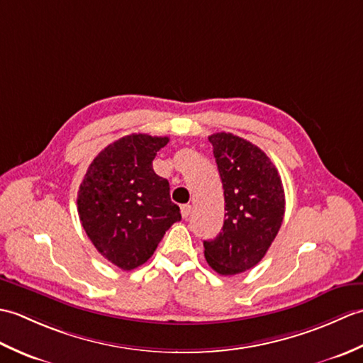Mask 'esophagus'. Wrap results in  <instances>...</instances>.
<instances>
[{
    "mask_svg": "<svg viewBox=\"0 0 363 363\" xmlns=\"http://www.w3.org/2000/svg\"><path fill=\"white\" fill-rule=\"evenodd\" d=\"M190 213H191V206L190 204L181 206V215H182L184 220H187L190 217Z\"/></svg>",
    "mask_w": 363,
    "mask_h": 363,
    "instance_id": "esophagus-1",
    "label": "esophagus"
}]
</instances>
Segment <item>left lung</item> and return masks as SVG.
I'll return each mask as SVG.
<instances>
[{"label": "left lung", "instance_id": "1", "mask_svg": "<svg viewBox=\"0 0 363 363\" xmlns=\"http://www.w3.org/2000/svg\"><path fill=\"white\" fill-rule=\"evenodd\" d=\"M225 190V223L204 257L223 276L243 273L265 256L284 220L281 176L256 145L229 133L209 135Z\"/></svg>", "mask_w": 363, "mask_h": 363}]
</instances>
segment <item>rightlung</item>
<instances>
[{
	"label": "right lung",
	"mask_w": 363,
	"mask_h": 363,
	"mask_svg": "<svg viewBox=\"0 0 363 363\" xmlns=\"http://www.w3.org/2000/svg\"><path fill=\"white\" fill-rule=\"evenodd\" d=\"M168 137L130 134L115 140L89 165L78 191V213L98 252L129 272L148 260L179 207L169 184L152 169Z\"/></svg>",
	"instance_id": "add662e5"
}]
</instances>
